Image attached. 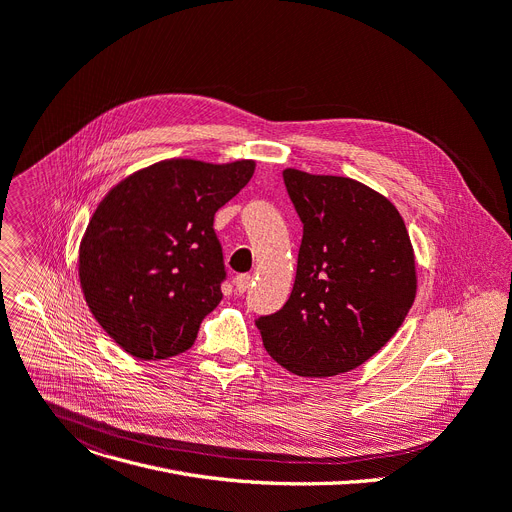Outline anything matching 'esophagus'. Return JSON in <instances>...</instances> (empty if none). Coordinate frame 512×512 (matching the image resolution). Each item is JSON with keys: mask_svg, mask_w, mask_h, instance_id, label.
Here are the masks:
<instances>
[{"mask_svg": "<svg viewBox=\"0 0 512 512\" xmlns=\"http://www.w3.org/2000/svg\"><path fill=\"white\" fill-rule=\"evenodd\" d=\"M251 273H241V275H237L235 277V288H237V292L239 294H245L247 290H249V286H251Z\"/></svg>", "mask_w": 512, "mask_h": 512, "instance_id": "obj_1", "label": "esophagus"}]
</instances>
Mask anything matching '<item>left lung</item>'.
I'll return each mask as SVG.
<instances>
[{"label": "left lung", "instance_id": "1", "mask_svg": "<svg viewBox=\"0 0 512 512\" xmlns=\"http://www.w3.org/2000/svg\"><path fill=\"white\" fill-rule=\"evenodd\" d=\"M302 220L296 282L284 308L255 320L265 351L296 376L359 367L400 329L414 255L398 210L349 177L284 171Z\"/></svg>", "mask_w": 512, "mask_h": 512}]
</instances>
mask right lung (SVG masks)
<instances>
[{"instance_id":"1","label":"right lung","mask_w":512,"mask_h":512,"mask_svg":"<svg viewBox=\"0 0 512 512\" xmlns=\"http://www.w3.org/2000/svg\"><path fill=\"white\" fill-rule=\"evenodd\" d=\"M253 161L171 159L118 183L91 216L79 280L102 329L138 359L188 351L226 282L214 214L249 183Z\"/></svg>"}]
</instances>
